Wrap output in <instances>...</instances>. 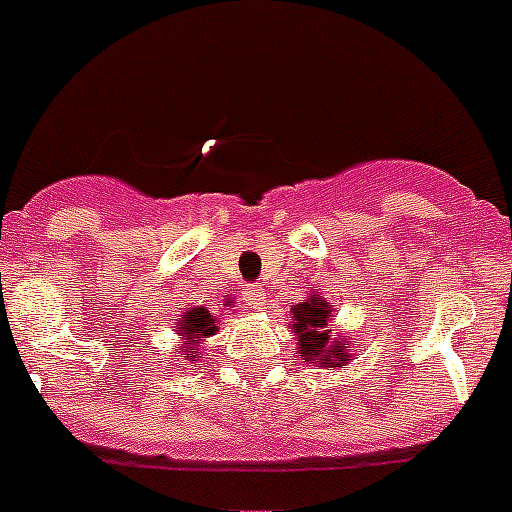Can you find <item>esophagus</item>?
<instances>
[{"label": "esophagus", "mask_w": 512, "mask_h": 512, "mask_svg": "<svg viewBox=\"0 0 512 512\" xmlns=\"http://www.w3.org/2000/svg\"><path fill=\"white\" fill-rule=\"evenodd\" d=\"M243 299H246V302L251 304L253 309H261V307H264V302H266V294H264V289L259 287V284H248V287L243 289Z\"/></svg>", "instance_id": "34e87169"}]
</instances>
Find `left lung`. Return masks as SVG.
Instances as JSON below:
<instances>
[{
  "instance_id": "8db88e82",
  "label": "left lung",
  "mask_w": 512,
  "mask_h": 512,
  "mask_svg": "<svg viewBox=\"0 0 512 512\" xmlns=\"http://www.w3.org/2000/svg\"><path fill=\"white\" fill-rule=\"evenodd\" d=\"M332 317V304L325 302L320 294H312L304 302L294 304L292 330L297 332L299 353L304 363L325 365V368H342L350 353L345 350V335H332L327 327Z\"/></svg>"
}]
</instances>
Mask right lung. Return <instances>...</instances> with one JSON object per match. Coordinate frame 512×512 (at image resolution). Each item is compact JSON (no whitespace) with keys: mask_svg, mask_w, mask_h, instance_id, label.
<instances>
[{"mask_svg":"<svg viewBox=\"0 0 512 512\" xmlns=\"http://www.w3.org/2000/svg\"><path fill=\"white\" fill-rule=\"evenodd\" d=\"M215 325H218V317H213V312H208L205 307H190L182 314V320L177 322V335H182L187 340V360L195 358V350H192L190 345H195L200 337L215 335V330H218Z\"/></svg>","mask_w":512,"mask_h":512,"instance_id":"1","label":"right lung"}]
</instances>
